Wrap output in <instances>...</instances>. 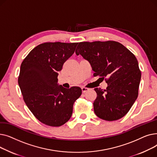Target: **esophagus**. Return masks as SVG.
Here are the masks:
<instances>
[{
    "instance_id": "obj_1",
    "label": "esophagus",
    "mask_w": 157,
    "mask_h": 157,
    "mask_svg": "<svg viewBox=\"0 0 157 157\" xmlns=\"http://www.w3.org/2000/svg\"><path fill=\"white\" fill-rule=\"evenodd\" d=\"M81 90H82V92H83V93H85V92L88 91V90H89V88H86V87H81Z\"/></svg>"
}]
</instances>
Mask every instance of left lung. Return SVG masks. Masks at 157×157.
Here are the masks:
<instances>
[{
	"mask_svg": "<svg viewBox=\"0 0 157 157\" xmlns=\"http://www.w3.org/2000/svg\"><path fill=\"white\" fill-rule=\"evenodd\" d=\"M76 54L90 63L94 76L107 78L106 90L95 88V114L106 121L124 117L137 99L141 78L135 55L115 41L79 43Z\"/></svg>",
	"mask_w": 157,
	"mask_h": 157,
	"instance_id": "1",
	"label": "left lung"
}]
</instances>
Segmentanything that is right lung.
<instances>
[{
  "mask_svg": "<svg viewBox=\"0 0 157 157\" xmlns=\"http://www.w3.org/2000/svg\"><path fill=\"white\" fill-rule=\"evenodd\" d=\"M78 43H44L35 47L21 63L18 85L26 105L44 124L60 127L71 118L81 88H63L59 72L73 55Z\"/></svg>",
  "mask_w": 157,
  "mask_h": 157,
  "instance_id": "1",
  "label": "right lung"
}]
</instances>
